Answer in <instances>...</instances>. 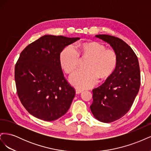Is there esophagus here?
Listing matches in <instances>:
<instances>
[{
    "label": "esophagus",
    "instance_id": "esophagus-1",
    "mask_svg": "<svg viewBox=\"0 0 151 151\" xmlns=\"http://www.w3.org/2000/svg\"><path fill=\"white\" fill-rule=\"evenodd\" d=\"M83 90L80 89H76V94H80V93H81L82 92H83Z\"/></svg>",
    "mask_w": 151,
    "mask_h": 151
}]
</instances>
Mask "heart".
Instances as JSON below:
<instances>
[{
    "instance_id": "b5f03b06",
    "label": "heart",
    "mask_w": 151,
    "mask_h": 151,
    "mask_svg": "<svg viewBox=\"0 0 151 151\" xmlns=\"http://www.w3.org/2000/svg\"><path fill=\"white\" fill-rule=\"evenodd\" d=\"M79 53L89 58L86 70H78L70 76V84L79 89H86L97 83L99 77L107 78L115 70L117 55L112 49H106L104 45L98 42L85 43L80 45ZM59 60L62 69L66 73L74 71L78 65L79 55L72 45H68L60 54Z\"/></svg>"
}]
</instances>
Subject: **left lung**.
<instances>
[{
  "label": "left lung",
  "instance_id": "obj_1",
  "mask_svg": "<svg viewBox=\"0 0 151 151\" xmlns=\"http://www.w3.org/2000/svg\"><path fill=\"white\" fill-rule=\"evenodd\" d=\"M112 47L117 55L115 70L106 81L93 90V101L90 109L99 122L110 123L120 119L129 111L140 86L137 57L124 41L108 35H98Z\"/></svg>",
  "mask_w": 151,
  "mask_h": 151
}]
</instances>
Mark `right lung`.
Wrapping results in <instances>:
<instances>
[{"label":"right lung","mask_w":151,"mask_h":151,"mask_svg":"<svg viewBox=\"0 0 151 151\" xmlns=\"http://www.w3.org/2000/svg\"><path fill=\"white\" fill-rule=\"evenodd\" d=\"M79 39L44 35L21 53L15 66L17 93L31 115L50 122L68 110L76 92L64 78L59 57Z\"/></svg>","instance_id":"add662e5"}]
</instances>
